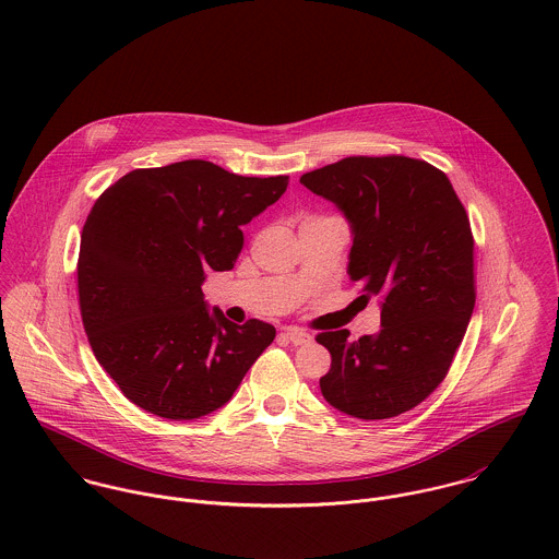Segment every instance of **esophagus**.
Here are the masks:
<instances>
[{
  "label": "esophagus",
  "instance_id": "1",
  "mask_svg": "<svg viewBox=\"0 0 559 559\" xmlns=\"http://www.w3.org/2000/svg\"><path fill=\"white\" fill-rule=\"evenodd\" d=\"M282 337H286L288 342H293V344H308L310 340H312V335L308 333V331H304V329H299V326H286L284 331H282Z\"/></svg>",
  "mask_w": 559,
  "mask_h": 559
}]
</instances>
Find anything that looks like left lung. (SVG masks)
Wrapping results in <instances>:
<instances>
[{"label":"left lung","instance_id":"left-lung-1","mask_svg":"<svg viewBox=\"0 0 559 559\" xmlns=\"http://www.w3.org/2000/svg\"><path fill=\"white\" fill-rule=\"evenodd\" d=\"M301 185L344 213L348 275L361 297L381 299L379 333L317 335L331 353L320 392L350 417H396L439 388L474 314L465 206L441 169L400 155L346 157L304 174Z\"/></svg>","mask_w":559,"mask_h":559}]
</instances>
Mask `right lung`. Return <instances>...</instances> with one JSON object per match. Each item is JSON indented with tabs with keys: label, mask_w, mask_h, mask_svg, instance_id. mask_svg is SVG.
Returning a JSON list of instances; mask_svg holds the SVG:
<instances>
[{
	"label": "right lung",
	"mask_w": 559,
	"mask_h": 559,
	"mask_svg": "<svg viewBox=\"0 0 559 559\" xmlns=\"http://www.w3.org/2000/svg\"><path fill=\"white\" fill-rule=\"evenodd\" d=\"M286 187L288 176L189 159L133 169L94 202L78 260L81 320L96 361L133 404L165 419L209 415L273 342L269 322L209 310L202 284L235 266L240 226Z\"/></svg>",
	"instance_id": "obj_1"
}]
</instances>
